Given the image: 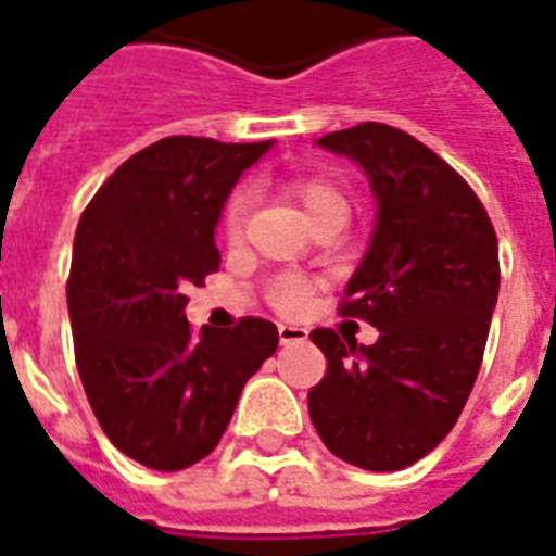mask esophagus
<instances>
[{"mask_svg": "<svg viewBox=\"0 0 556 556\" xmlns=\"http://www.w3.org/2000/svg\"><path fill=\"white\" fill-rule=\"evenodd\" d=\"M278 339H281V345H295V342L307 339V330L299 325H278Z\"/></svg>", "mask_w": 556, "mask_h": 556, "instance_id": "obj_1", "label": "esophagus"}]
</instances>
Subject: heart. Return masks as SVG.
Masks as SVG:
<instances>
[{
  "mask_svg": "<svg viewBox=\"0 0 556 556\" xmlns=\"http://www.w3.org/2000/svg\"><path fill=\"white\" fill-rule=\"evenodd\" d=\"M283 191L304 211L309 226L318 223L321 217H327V214H348V202L342 197V191L333 182L321 179V176H292V179H283ZM247 191H235L231 200L226 202V211H223V238L229 240V243H238L243 238V229H247ZM309 290L313 287H309L307 278H301V275H281L269 287V304L275 309H281V313H295V309L307 304Z\"/></svg>",
  "mask_w": 556,
  "mask_h": 556,
  "instance_id": "b5f03b06",
  "label": "heart"
}]
</instances>
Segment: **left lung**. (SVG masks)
<instances>
[{
    "mask_svg": "<svg viewBox=\"0 0 556 556\" xmlns=\"http://www.w3.org/2000/svg\"><path fill=\"white\" fill-rule=\"evenodd\" d=\"M318 144L371 179L377 229L339 316L363 318L380 339L309 333L327 359L309 420L342 462L403 470L450 434L479 377L498 299L496 231L458 170L397 127L365 122Z\"/></svg>",
    "mask_w": 556,
    "mask_h": 556,
    "instance_id": "left-lung-1",
    "label": "left lung"
}]
</instances>
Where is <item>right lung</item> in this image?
<instances>
[{
	"label": "right lung",
	"instance_id": "add662e5",
	"mask_svg": "<svg viewBox=\"0 0 556 556\" xmlns=\"http://www.w3.org/2000/svg\"><path fill=\"white\" fill-rule=\"evenodd\" d=\"M269 148L162 139L127 159L77 223L66 281L77 371L106 438L150 470L202 462L278 348L266 318L193 333L182 313L185 292L219 269L223 202Z\"/></svg>",
	"mask_w": 556,
	"mask_h": 556
}]
</instances>
